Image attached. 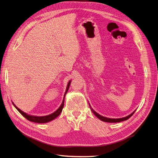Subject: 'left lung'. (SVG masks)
Wrapping results in <instances>:
<instances>
[{
    "instance_id": "obj_1",
    "label": "left lung",
    "mask_w": 158,
    "mask_h": 158,
    "mask_svg": "<svg viewBox=\"0 0 158 158\" xmlns=\"http://www.w3.org/2000/svg\"><path fill=\"white\" fill-rule=\"evenodd\" d=\"M89 106H90V109H91V110H92V112L93 113H94L99 119L102 120V121H103V122H111V123H113V122H120L124 121V120H127V119H129V118L131 117V116L134 114V113L135 112V111L133 112L131 114L128 115V116H126V117H124V118H109L104 117V116H102V115H100V114H99L98 113H97L95 111V110L91 107L90 104H89Z\"/></svg>"
}]
</instances>
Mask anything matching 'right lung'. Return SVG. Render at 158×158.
Wrapping results in <instances>:
<instances>
[{
  "instance_id": "right-lung-1",
  "label": "right lung",
  "mask_w": 158,
  "mask_h": 158,
  "mask_svg": "<svg viewBox=\"0 0 158 158\" xmlns=\"http://www.w3.org/2000/svg\"><path fill=\"white\" fill-rule=\"evenodd\" d=\"M70 83H71V81H69V83L68 84V86H67V88H66V92L65 94H64V100L62 101V104L60 105V106L59 107V108H58L55 112H54L53 113H52L49 115H47V116H32V115H28L27 114H26L25 113L23 112L21 110H20L19 109L17 108L14 103V106H15V107L17 109V110L25 118H27L28 120L29 121H31V122H35V123H47V122H49L52 120H54L55 118H56L57 116L59 115L62 110V109L64 107V97H65L66 93L68 90V89L69 87V85H70Z\"/></svg>"
}]
</instances>
